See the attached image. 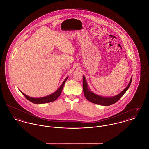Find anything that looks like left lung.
<instances>
[{
    "mask_svg": "<svg viewBox=\"0 0 149 149\" xmlns=\"http://www.w3.org/2000/svg\"><path fill=\"white\" fill-rule=\"evenodd\" d=\"M132 81V76L130 79V82L127 86L118 95L112 96V97H103L100 95H96L92 92L88 88V85L86 80L85 76H83V92L85 98L90 102L95 104L103 105V106H109L115 104L122 97L125 92L128 90L131 82Z\"/></svg>",
    "mask_w": 149,
    "mask_h": 149,
    "instance_id": "8db88e82",
    "label": "left lung"
}]
</instances>
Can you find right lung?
<instances>
[{"label":"right lung","instance_id":"right-lung-1","mask_svg":"<svg viewBox=\"0 0 149 149\" xmlns=\"http://www.w3.org/2000/svg\"><path fill=\"white\" fill-rule=\"evenodd\" d=\"M68 77H67L65 80L63 81V82L62 83V84L61 85V86L58 88V89L54 93L51 94V95L43 97H40V98H33V97H29L27 95H25L24 93H23L22 91H20V92L25 96V97L27 98L28 100H29V101H31L32 103L34 104H45V103H48V102H53L55 101L59 96L61 95V93L62 92L63 88L64 87V85L65 83V82L67 81V80L68 79Z\"/></svg>","mask_w":149,"mask_h":149}]
</instances>
